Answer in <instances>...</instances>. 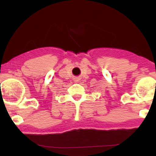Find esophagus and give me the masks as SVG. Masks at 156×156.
Segmentation results:
<instances>
[{
    "label": "esophagus",
    "mask_w": 156,
    "mask_h": 156,
    "mask_svg": "<svg viewBox=\"0 0 156 156\" xmlns=\"http://www.w3.org/2000/svg\"><path fill=\"white\" fill-rule=\"evenodd\" d=\"M79 80V78H75V82H78Z\"/></svg>",
    "instance_id": "esophagus-1"
}]
</instances>
